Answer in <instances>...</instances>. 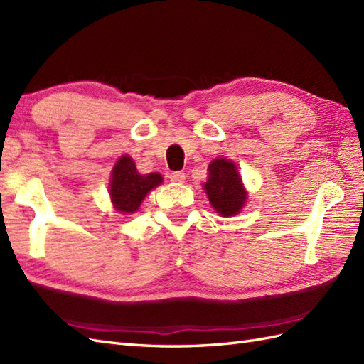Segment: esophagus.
<instances>
[{
	"instance_id": "34e87169",
	"label": "esophagus",
	"mask_w": 364,
	"mask_h": 364,
	"mask_svg": "<svg viewBox=\"0 0 364 364\" xmlns=\"http://www.w3.org/2000/svg\"><path fill=\"white\" fill-rule=\"evenodd\" d=\"M186 173L184 172H172L171 173V181L173 183H184Z\"/></svg>"
}]
</instances>
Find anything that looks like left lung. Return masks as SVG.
Segmentation results:
<instances>
[{"instance_id": "left-lung-1", "label": "left lung", "mask_w": 364, "mask_h": 364, "mask_svg": "<svg viewBox=\"0 0 364 364\" xmlns=\"http://www.w3.org/2000/svg\"><path fill=\"white\" fill-rule=\"evenodd\" d=\"M208 171L209 178L205 183V191L215 213L222 217L239 214L247 201V191L243 188L237 167L230 159L215 158Z\"/></svg>"}]
</instances>
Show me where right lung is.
I'll return each mask as SVG.
<instances>
[{"label":"right lung","instance_id":"obj_1","mask_svg":"<svg viewBox=\"0 0 364 364\" xmlns=\"http://www.w3.org/2000/svg\"><path fill=\"white\" fill-rule=\"evenodd\" d=\"M163 183V176L154 172L141 175L132 156L124 155L117 159L109 180L108 192L113 206L121 214H133L139 209L144 197Z\"/></svg>","mask_w":364,"mask_h":364}]
</instances>
